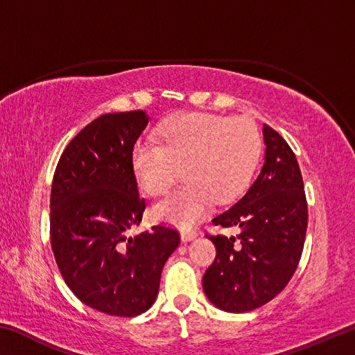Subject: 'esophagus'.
<instances>
[{
    "label": "esophagus",
    "instance_id": "esophagus-1",
    "mask_svg": "<svg viewBox=\"0 0 355 355\" xmlns=\"http://www.w3.org/2000/svg\"><path fill=\"white\" fill-rule=\"evenodd\" d=\"M180 236H182L183 243H188L197 236V233L194 230H189V228H182V230H180Z\"/></svg>",
    "mask_w": 355,
    "mask_h": 355
}]
</instances>
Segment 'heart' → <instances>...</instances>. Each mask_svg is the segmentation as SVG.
<instances>
[{
	"mask_svg": "<svg viewBox=\"0 0 355 355\" xmlns=\"http://www.w3.org/2000/svg\"><path fill=\"white\" fill-rule=\"evenodd\" d=\"M161 144L141 141L131 155L137 183L150 194L164 191L178 177L184 183L155 203V219L191 225L214 200L227 203L254 175L261 139L245 119L205 112L173 117L159 131Z\"/></svg>",
	"mask_w": 355,
	"mask_h": 355,
	"instance_id": "heart-1",
	"label": "heart"
}]
</instances>
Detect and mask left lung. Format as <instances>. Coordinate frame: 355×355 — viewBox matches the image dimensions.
I'll return each mask as SVG.
<instances>
[{"label":"left lung","instance_id":"1","mask_svg":"<svg viewBox=\"0 0 355 355\" xmlns=\"http://www.w3.org/2000/svg\"><path fill=\"white\" fill-rule=\"evenodd\" d=\"M264 163L235 205L213 219L238 235H207L216 258L203 275V291L216 307L244 313L261 307L288 285L302 255L309 208L296 155L263 125Z\"/></svg>","mask_w":355,"mask_h":355}]
</instances>
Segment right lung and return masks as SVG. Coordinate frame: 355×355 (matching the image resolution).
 Instances as JSON below:
<instances>
[{
  "instance_id": "obj_1",
  "label": "right lung",
  "mask_w": 355,
  "mask_h": 355,
  "mask_svg": "<svg viewBox=\"0 0 355 355\" xmlns=\"http://www.w3.org/2000/svg\"><path fill=\"white\" fill-rule=\"evenodd\" d=\"M147 123L144 111L95 119L65 147L51 184V249L62 279L83 304L112 316L152 307L180 244L166 225L130 235L146 209L131 155Z\"/></svg>"
}]
</instances>
